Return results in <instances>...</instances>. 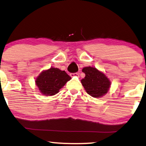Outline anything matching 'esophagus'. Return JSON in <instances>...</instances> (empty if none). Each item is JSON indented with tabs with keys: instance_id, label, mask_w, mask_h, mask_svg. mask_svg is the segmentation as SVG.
Wrapping results in <instances>:
<instances>
[{
	"instance_id": "esophagus-1",
	"label": "esophagus",
	"mask_w": 146,
	"mask_h": 146,
	"mask_svg": "<svg viewBox=\"0 0 146 146\" xmlns=\"http://www.w3.org/2000/svg\"><path fill=\"white\" fill-rule=\"evenodd\" d=\"M70 76H71L72 77L78 76H79V74H78V73H72V74H70Z\"/></svg>"
}]
</instances>
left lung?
Masks as SVG:
<instances>
[{"label":"left lung","instance_id":"obj_1","mask_svg":"<svg viewBox=\"0 0 146 146\" xmlns=\"http://www.w3.org/2000/svg\"><path fill=\"white\" fill-rule=\"evenodd\" d=\"M85 74L80 82L89 95L94 98L104 96L111 87V80L106 74L94 67H85L82 70Z\"/></svg>","mask_w":146,"mask_h":146}]
</instances>
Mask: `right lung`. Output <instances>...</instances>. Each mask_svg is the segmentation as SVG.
<instances>
[{
    "label": "right lung",
    "instance_id": "1",
    "mask_svg": "<svg viewBox=\"0 0 146 146\" xmlns=\"http://www.w3.org/2000/svg\"><path fill=\"white\" fill-rule=\"evenodd\" d=\"M71 79L65 71L52 68L43 70L35 78V85L41 94L44 96H54L59 93L60 89Z\"/></svg>",
    "mask_w": 146,
    "mask_h": 146
}]
</instances>
